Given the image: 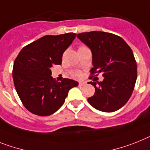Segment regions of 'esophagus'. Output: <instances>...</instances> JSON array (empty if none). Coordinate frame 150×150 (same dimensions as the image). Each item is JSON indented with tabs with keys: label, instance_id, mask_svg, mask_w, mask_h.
I'll list each match as a JSON object with an SVG mask.
<instances>
[{
	"label": "esophagus",
	"instance_id": "esophagus-1",
	"mask_svg": "<svg viewBox=\"0 0 150 150\" xmlns=\"http://www.w3.org/2000/svg\"><path fill=\"white\" fill-rule=\"evenodd\" d=\"M85 85V82H79V86H80V87L84 86V85Z\"/></svg>",
	"mask_w": 150,
	"mask_h": 150
}]
</instances>
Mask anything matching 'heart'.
I'll use <instances>...</instances> for the list:
<instances>
[{
  "label": "heart",
  "mask_w": 150,
  "mask_h": 150,
  "mask_svg": "<svg viewBox=\"0 0 150 150\" xmlns=\"http://www.w3.org/2000/svg\"><path fill=\"white\" fill-rule=\"evenodd\" d=\"M75 76L77 78H80L81 76V72H79V71H76V72L75 73Z\"/></svg>",
  "instance_id": "b5f03b06"
}]
</instances>
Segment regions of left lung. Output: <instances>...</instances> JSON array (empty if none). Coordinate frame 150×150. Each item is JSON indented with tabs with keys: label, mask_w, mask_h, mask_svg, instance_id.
Wrapping results in <instances>:
<instances>
[{
	"label": "left lung",
	"mask_w": 150,
	"mask_h": 150,
	"mask_svg": "<svg viewBox=\"0 0 150 150\" xmlns=\"http://www.w3.org/2000/svg\"><path fill=\"white\" fill-rule=\"evenodd\" d=\"M77 37L92 53L91 74L102 72V81H90L95 88L89 104L103 112H114L131 96L137 78L133 51L121 37L101 31L81 33Z\"/></svg>",
	"instance_id": "obj_1"
}]
</instances>
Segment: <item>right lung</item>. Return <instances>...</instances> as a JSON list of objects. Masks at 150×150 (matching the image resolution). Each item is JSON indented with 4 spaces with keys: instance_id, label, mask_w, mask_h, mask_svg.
<instances>
[{
    "instance_id": "1",
    "label": "right lung",
    "mask_w": 150,
    "mask_h": 150,
    "mask_svg": "<svg viewBox=\"0 0 150 150\" xmlns=\"http://www.w3.org/2000/svg\"><path fill=\"white\" fill-rule=\"evenodd\" d=\"M76 37L74 33L42 36L23 47L13 63L16 91L33 114L48 116L61 108L69 91L79 82L69 79L54 81L51 68L61 65L62 54Z\"/></svg>"
}]
</instances>
